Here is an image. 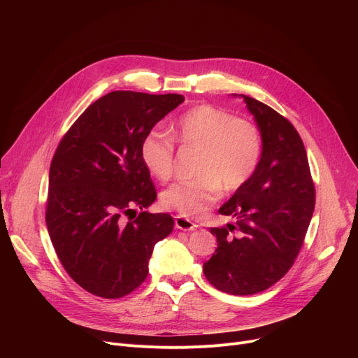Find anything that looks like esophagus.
Masks as SVG:
<instances>
[{"instance_id": "obj_1", "label": "esophagus", "mask_w": 358, "mask_h": 358, "mask_svg": "<svg viewBox=\"0 0 358 358\" xmlns=\"http://www.w3.org/2000/svg\"><path fill=\"white\" fill-rule=\"evenodd\" d=\"M176 228L181 229V231H194L197 228V224L187 217L178 215V216H176Z\"/></svg>"}]
</instances>
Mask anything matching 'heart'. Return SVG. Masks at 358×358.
<instances>
[{
    "instance_id": "1",
    "label": "heart",
    "mask_w": 358,
    "mask_h": 358,
    "mask_svg": "<svg viewBox=\"0 0 358 358\" xmlns=\"http://www.w3.org/2000/svg\"><path fill=\"white\" fill-rule=\"evenodd\" d=\"M174 138L185 149L200 150L192 181L169 185L161 194L166 210L196 217L208 210L223 194H234L255 174L261 159L258 129L232 113L200 104L174 124ZM174 142L158 131H150L142 142L141 157L148 171L166 181L174 171Z\"/></svg>"
}]
</instances>
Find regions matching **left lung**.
Segmentation results:
<instances>
[{"label": "left lung", "mask_w": 358, "mask_h": 358, "mask_svg": "<svg viewBox=\"0 0 358 358\" xmlns=\"http://www.w3.org/2000/svg\"><path fill=\"white\" fill-rule=\"evenodd\" d=\"M239 97L259 129L261 159L247 185L219 209L236 222L210 228L217 248L203 273L217 290L247 296L267 290L292 268L313 215L315 185L294 126L267 104Z\"/></svg>", "instance_id": "left-lung-1"}]
</instances>
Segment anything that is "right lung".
<instances>
[{"mask_svg": "<svg viewBox=\"0 0 358 358\" xmlns=\"http://www.w3.org/2000/svg\"><path fill=\"white\" fill-rule=\"evenodd\" d=\"M182 101L180 94L111 91L75 120L56 148L48 231L65 271L92 294L119 299L138 289L155 243L173 232L168 213L143 212L157 190L141 146ZM135 207L143 212L126 222Z\"/></svg>", "mask_w": 358, "mask_h": 358, "instance_id": "1", "label": "right lung"}]
</instances>
